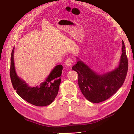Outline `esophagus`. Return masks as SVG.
I'll list each match as a JSON object with an SVG mask.
<instances>
[{
    "label": "esophagus",
    "mask_w": 134,
    "mask_h": 134,
    "mask_svg": "<svg viewBox=\"0 0 134 134\" xmlns=\"http://www.w3.org/2000/svg\"><path fill=\"white\" fill-rule=\"evenodd\" d=\"M74 64V61L72 59H68L65 61V65L67 67H71Z\"/></svg>",
    "instance_id": "esophagus-1"
}]
</instances>
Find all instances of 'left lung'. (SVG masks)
Segmentation results:
<instances>
[{"label": "left lung", "instance_id": "1", "mask_svg": "<svg viewBox=\"0 0 134 134\" xmlns=\"http://www.w3.org/2000/svg\"><path fill=\"white\" fill-rule=\"evenodd\" d=\"M122 54L118 66L104 74H99L76 57L72 69L78 74V84L82 94L92 103H98L108 99L121 88L128 68L125 47L122 41Z\"/></svg>", "mask_w": 134, "mask_h": 134}]
</instances>
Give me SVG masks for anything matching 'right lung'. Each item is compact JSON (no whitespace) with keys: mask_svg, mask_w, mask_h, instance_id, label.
Returning a JSON list of instances; mask_svg holds the SVG:
<instances>
[{"mask_svg":"<svg viewBox=\"0 0 134 134\" xmlns=\"http://www.w3.org/2000/svg\"><path fill=\"white\" fill-rule=\"evenodd\" d=\"M14 50L15 47H13L11 53L10 71L13 88L22 99L35 106L44 107L50 105L58 93L62 66H56L45 81L41 82L39 86L31 87L17 74L14 62Z\"/></svg>","mask_w":134,"mask_h":134,"instance_id":"right-lung-1","label":"right lung"}]
</instances>
